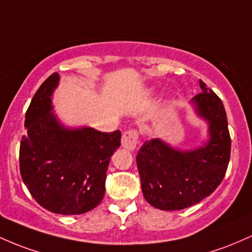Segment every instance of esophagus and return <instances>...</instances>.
<instances>
[{
  "label": "esophagus",
  "mask_w": 252,
  "mask_h": 252,
  "mask_svg": "<svg viewBox=\"0 0 252 252\" xmlns=\"http://www.w3.org/2000/svg\"><path fill=\"white\" fill-rule=\"evenodd\" d=\"M138 138H139V133H138L137 129H129V131H126L125 133L123 134V138H121V145L123 148L126 150H132L135 149L138 144Z\"/></svg>",
  "instance_id": "1"
}]
</instances>
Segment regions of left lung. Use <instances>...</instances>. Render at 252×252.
Returning <instances> with one entry per match:
<instances>
[{"mask_svg":"<svg viewBox=\"0 0 252 252\" xmlns=\"http://www.w3.org/2000/svg\"><path fill=\"white\" fill-rule=\"evenodd\" d=\"M200 88L202 93L191 102L210 125V140L191 151H180L156 138L145 141L137 154L144 197L158 210H185L200 202L216 190L227 170L231 138L224 104L201 80Z\"/></svg>","mask_w":252,"mask_h":252,"instance_id":"1","label":"left lung"}]
</instances>
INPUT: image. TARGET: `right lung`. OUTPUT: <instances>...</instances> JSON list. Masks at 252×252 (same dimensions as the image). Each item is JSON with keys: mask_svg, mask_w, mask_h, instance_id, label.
I'll list each match as a JSON object with an SVG mask.
<instances>
[{"mask_svg": "<svg viewBox=\"0 0 252 252\" xmlns=\"http://www.w3.org/2000/svg\"><path fill=\"white\" fill-rule=\"evenodd\" d=\"M58 82L59 75L53 72L31 101L25 120L27 134L20 143V174L41 207L75 216L102 201L107 169L120 146L121 132L64 127L51 113V96Z\"/></svg>", "mask_w": 252, "mask_h": 252, "instance_id": "add662e5", "label": "right lung"}]
</instances>
